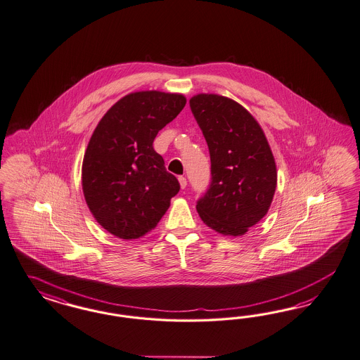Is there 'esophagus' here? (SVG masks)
I'll list each match as a JSON object with an SVG mask.
<instances>
[{"mask_svg":"<svg viewBox=\"0 0 360 360\" xmlns=\"http://www.w3.org/2000/svg\"><path fill=\"white\" fill-rule=\"evenodd\" d=\"M178 182H179L181 188H186V186H187V181H186L185 176H179V178H178Z\"/></svg>","mask_w":360,"mask_h":360,"instance_id":"34e87169","label":"esophagus"}]
</instances>
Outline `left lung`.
I'll use <instances>...</instances> for the list:
<instances>
[{
    "label": "left lung",
    "mask_w": 360,
    "mask_h": 360,
    "mask_svg": "<svg viewBox=\"0 0 360 360\" xmlns=\"http://www.w3.org/2000/svg\"><path fill=\"white\" fill-rule=\"evenodd\" d=\"M190 108L206 139L211 185L196 203L203 223L224 236H241L271 207L277 169L262 127L232 98L199 94Z\"/></svg>",
    "instance_id": "8db88e82"
}]
</instances>
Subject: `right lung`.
<instances>
[{
    "label": "right lung",
    "mask_w": 360,
    "mask_h": 360,
    "mask_svg": "<svg viewBox=\"0 0 360 360\" xmlns=\"http://www.w3.org/2000/svg\"><path fill=\"white\" fill-rule=\"evenodd\" d=\"M185 105L181 94L131 92L98 121L84 154L82 186L89 211L109 233L142 238L178 194V179L166 172L153 141Z\"/></svg>",
    "instance_id": "add662e5"
}]
</instances>
